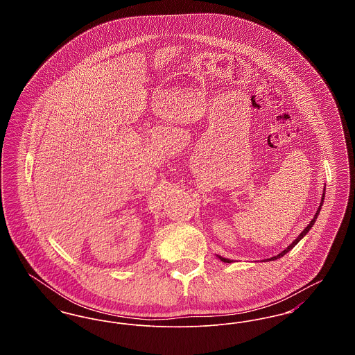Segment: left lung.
Segmentation results:
<instances>
[{
  "instance_id": "obj_1",
  "label": "left lung",
  "mask_w": 355,
  "mask_h": 355,
  "mask_svg": "<svg viewBox=\"0 0 355 355\" xmlns=\"http://www.w3.org/2000/svg\"><path fill=\"white\" fill-rule=\"evenodd\" d=\"M323 200H324V191H323V196H322L321 205H320V207H318V210H317V213H315V216H314V218H313V220H310V223H309V225H307V226H306V227H304V232H302V233H301V234H300V236H297V239H295V241H293V242H291V243H290V245H288V246H287L286 249H285V250H284V252H281V253L277 254V255H274V257H271V258H269V259H268V261H275V259H278V258H281V257H284V255H285V254L288 253V252H290V250H291V249H293V248H294V246H295V245H297V243H298V242H300V241H301V239H302V238H304V236H306V234H307V233H309V230H310V229H311V227H313V225H314V223H315V220H317V217H318V216H320V211H321L322 205H323ZM217 257H218V258H220V261H222V262H225V263H232V262H233V261H232V259H227V258H223V257H220V255H217Z\"/></svg>"
}]
</instances>
